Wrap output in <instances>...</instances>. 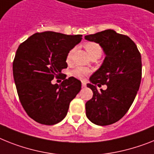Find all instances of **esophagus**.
<instances>
[{"mask_svg": "<svg viewBox=\"0 0 154 154\" xmlns=\"http://www.w3.org/2000/svg\"><path fill=\"white\" fill-rule=\"evenodd\" d=\"M86 83L85 82H82V87H86Z\"/></svg>", "mask_w": 154, "mask_h": 154, "instance_id": "34e87169", "label": "esophagus"}]
</instances>
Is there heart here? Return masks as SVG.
Masks as SVG:
<instances>
[{
  "mask_svg": "<svg viewBox=\"0 0 154 154\" xmlns=\"http://www.w3.org/2000/svg\"><path fill=\"white\" fill-rule=\"evenodd\" d=\"M84 47L90 57L94 55H101L102 50H101V46L97 43L86 42L84 45ZM73 52H74V49H72L68 53V56H67V61L68 62L72 60ZM71 74L73 77L79 79H85L89 75L91 74V71L90 69L84 68V67H78V68H75L74 70H72Z\"/></svg>",
  "mask_w": 154,
  "mask_h": 154,
  "instance_id": "b5f03b06",
  "label": "heart"
}]
</instances>
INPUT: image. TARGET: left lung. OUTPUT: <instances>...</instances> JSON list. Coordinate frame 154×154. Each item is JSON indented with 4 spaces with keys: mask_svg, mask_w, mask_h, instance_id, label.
<instances>
[{
    "mask_svg": "<svg viewBox=\"0 0 154 154\" xmlns=\"http://www.w3.org/2000/svg\"><path fill=\"white\" fill-rule=\"evenodd\" d=\"M85 39L98 43L105 57L86 84L93 97L86 103V117L94 124L105 126L120 120L136 97L142 79V58L135 43L124 34L109 29L86 35ZM107 89L98 91L96 85Z\"/></svg>",
    "mask_w": 154,
    "mask_h": 154,
    "instance_id": "obj_1",
    "label": "left lung"
}]
</instances>
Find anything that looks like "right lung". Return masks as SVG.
<instances>
[{"label": "right lung", "instance_id": "right-lung-1", "mask_svg": "<svg viewBox=\"0 0 154 154\" xmlns=\"http://www.w3.org/2000/svg\"><path fill=\"white\" fill-rule=\"evenodd\" d=\"M82 36L35 33L18 48L12 69L19 98L27 115L39 124L53 125L63 120L81 90V82L74 77L64 78L60 85L51 81L68 68L67 56Z\"/></svg>", "mask_w": 154, "mask_h": 154}]
</instances>
